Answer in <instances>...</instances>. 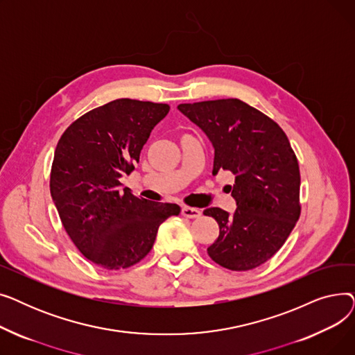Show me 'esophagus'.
Segmentation results:
<instances>
[{
    "label": "esophagus",
    "instance_id": "34e87169",
    "mask_svg": "<svg viewBox=\"0 0 355 355\" xmlns=\"http://www.w3.org/2000/svg\"><path fill=\"white\" fill-rule=\"evenodd\" d=\"M181 214H182L184 217H187V218H197V217L201 216V210L194 209V207L184 206V207L181 209Z\"/></svg>",
    "mask_w": 355,
    "mask_h": 355
}]
</instances>
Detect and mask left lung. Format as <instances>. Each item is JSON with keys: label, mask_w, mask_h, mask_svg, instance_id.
<instances>
[{"label": "left lung", "mask_w": 355, "mask_h": 355, "mask_svg": "<svg viewBox=\"0 0 355 355\" xmlns=\"http://www.w3.org/2000/svg\"><path fill=\"white\" fill-rule=\"evenodd\" d=\"M214 148L213 175L234 174L233 214L211 207L218 225L209 256L230 270H250L284 246L301 214V174L286 134L275 121L240 99L181 103Z\"/></svg>", "instance_id": "left-lung-1"}]
</instances>
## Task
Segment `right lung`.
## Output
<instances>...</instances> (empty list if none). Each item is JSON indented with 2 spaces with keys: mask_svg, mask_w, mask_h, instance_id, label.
I'll use <instances>...</instances> for the list:
<instances>
[{
  "mask_svg": "<svg viewBox=\"0 0 355 355\" xmlns=\"http://www.w3.org/2000/svg\"><path fill=\"white\" fill-rule=\"evenodd\" d=\"M170 106L116 99L74 121L55 146L50 193L63 227L95 265L134 266L153 249L177 204L138 198L121 177L134 171L142 146Z\"/></svg>",
  "mask_w": 355,
  "mask_h": 355,
  "instance_id": "add662e5",
  "label": "right lung"
}]
</instances>
